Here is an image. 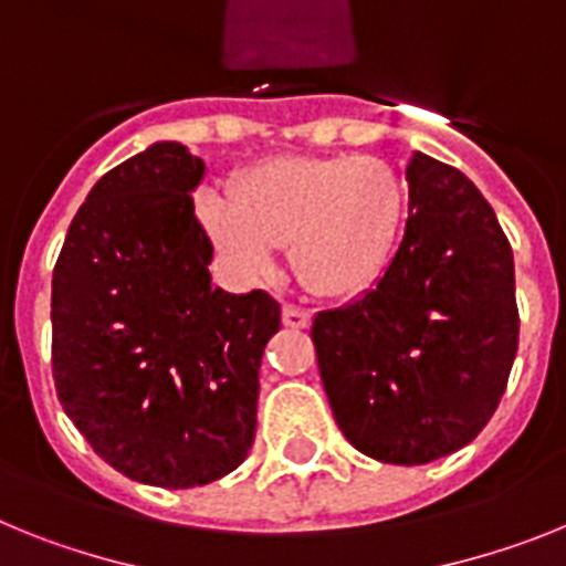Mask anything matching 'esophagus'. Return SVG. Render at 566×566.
<instances>
[{"label": "esophagus", "mask_w": 566, "mask_h": 566, "mask_svg": "<svg viewBox=\"0 0 566 566\" xmlns=\"http://www.w3.org/2000/svg\"><path fill=\"white\" fill-rule=\"evenodd\" d=\"M282 318L287 327H296V331H304L307 324H311V311H304V307H293V304H287L282 311Z\"/></svg>", "instance_id": "obj_1"}]
</instances>
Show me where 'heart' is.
Masks as SVG:
<instances>
[{
  "instance_id": "1",
  "label": "heart",
  "mask_w": 566,
  "mask_h": 566,
  "mask_svg": "<svg viewBox=\"0 0 566 566\" xmlns=\"http://www.w3.org/2000/svg\"><path fill=\"white\" fill-rule=\"evenodd\" d=\"M199 222L244 279L270 276L279 250L313 293L353 298L390 268L407 219V188L373 156H279L244 170L233 196L208 190Z\"/></svg>"
}]
</instances>
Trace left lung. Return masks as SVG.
I'll list each match as a JSON object with an SVG mask.
<instances>
[{
    "label": "left lung",
    "instance_id": "1",
    "mask_svg": "<svg viewBox=\"0 0 566 566\" xmlns=\"http://www.w3.org/2000/svg\"><path fill=\"white\" fill-rule=\"evenodd\" d=\"M407 228L356 302L313 318L344 439L385 464H427L475 439L518 350L515 268L493 208L461 170L407 161Z\"/></svg>",
    "mask_w": 566,
    "mask_h": 566
}]
</instances>
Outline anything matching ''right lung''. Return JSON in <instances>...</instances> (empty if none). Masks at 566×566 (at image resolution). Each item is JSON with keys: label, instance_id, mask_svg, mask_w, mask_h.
Here are the masks:
<instances>
[{"label": "right lung", "instance_id": "add662e5", "mask_svg": "<svg viewBox=\"0 0 566 566\" xmlns=\"http://www.w3.org/2000/svg\"><path fill=\"white\" fill-rule=\"evenodd\" d=\"M205 161L156 142L116 165L73 216L53 268V381L67 419L127 479L201 488L255 439L264 344L282 307L213 287L193 213Z\"/></svg>", "mask_w": 566, "mask_h": 566}]
</instances>
